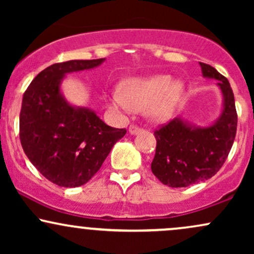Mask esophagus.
Masks as SVG:
<instances>
[{
  "instance_id": "esophagus-1",
  "label": "esophagus",
  "mask_w": 254,
  "mask_h": 254,
  "mask_svg": "<svg viewBox=\"0 0 254 254\" xmlns=\"http://www.w3.org/2000/svg\"><path fill=\"white\" fill-rule=\"evenodd\" d=\"M141 131V129H139L138 127H136V125H130L129 127V132L131 133V135H137V133Z\"/></svg>"
}]
</instances>
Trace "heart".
Returning a JSON list of instances; mask_svg holds the SVG:
<instances>
[{"label": "heart", "instance_id": "1", "mask_svg": "<svg viewBox=\"0 0 254 254\" xmlns=\"http://www.w3.org/2000/svg\"><path fill=\"white\" fill-rule=\"evenodd\" d=\"M185 89L183 80H172L167 74L131 77L122 83L121 90L107 95L106 100L111 109L118 112L148 109V115L153 121L165 122L174 115Z\"/></svg>", "mask_w": 254, "mask_h": 254}]
</instances>
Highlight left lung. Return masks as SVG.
Listing matches in <instances>:
<instances>
[{"label": "left lung", "mask_w": 254, "mask_h": 254, "mask_svg": "<svg viewBox=\"0 0 254 254\" xmlns=\"http://www.w3.org/2000/svg\"><path fill=\"white\" fill-rule=\"evenodd\" d=\"M205 78L217 80L223 101L215 122L199 127L182 117L154 132L156 150L151 171L171 188H186L214 177L226 161L235 139L238 116L229 81L216 69L200 63Z\"/></svg>", "instance_id": "obj_1"}]
</instances>
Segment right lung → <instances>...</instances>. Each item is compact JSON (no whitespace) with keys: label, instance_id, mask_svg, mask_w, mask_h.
<instances>
[{"label":"right lung","instance_id":"right-lung-1","mask_svg":"<svg viewBox=\"0 0 254 254\" xmlns=\"http://www.w3.org/2000/svg\"><path fill=\"white\" fill-rule=\"evenodd\" d=\"M104 62L99 58L52 64L34 77L22 98V149L46 179L62 188L89 182L127 133L109 127L88 107L69 103L61 88L66 74L94 69Z\"/></svg>","mask_w":254,"mask_h":254}]
</instances>
